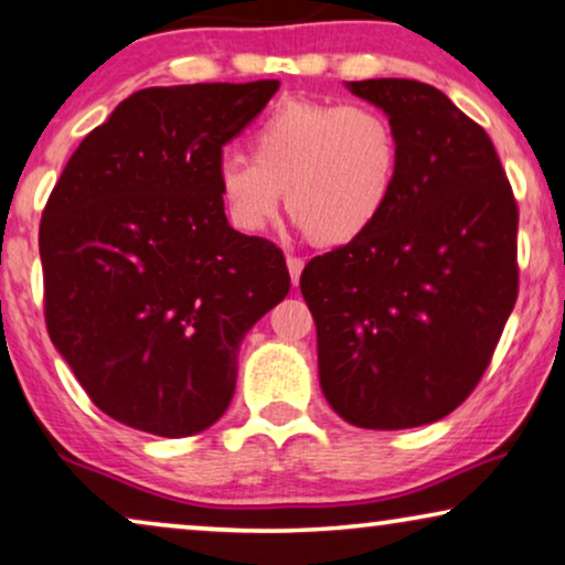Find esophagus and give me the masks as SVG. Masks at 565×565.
<instances>
[{"label":"esophagus","instance_id":"esophagus-1","mask_svg":"<svg viewBox=\"0 0 565 565\" xmlns=\"http://www.w3.org/2000/svg\"><path fill=\"white\" fill-rule=\"evenodd\" d=\"M287 268H289V276H291V284H299V276H302V268H305V260L297 258V255H289L287 258Z\"/></svg>","mask_w":565,"mask_h":565}]
</instances>
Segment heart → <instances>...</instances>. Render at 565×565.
I'll list each match as a JSON object with an SVG mask.
<instances>
[{"mask_svg": "<svg viewBox=\"0 0 565 565\" xmlns=\"http://www.w3.org/2000/svg\"><path fill=\"white\" fill-rule=\"evenodd\" d=\"M250 160L216 157L214 185L230 224L260 235L284 206L315 245L366 235L393 199L401 137L372 105L291 97L274 105L247 137Z\"/></svg>", "mask_w": 565, "mask_h": 565, "instance_id": "obj_1", "label": "heart"}]
</instances>
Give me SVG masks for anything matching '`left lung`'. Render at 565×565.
<instances>
[{
	"instance_id": "left-lung-1",
	"label": "left lung",
	"mask_w": 565,
	"mask_h": 565,
	"mask_svg": "<svg viewBox=\"0 0 565 565\" xmlns=\"http://www.w3.org/2000/svg\"><path fill=\"white\" fill-rule=\"evenodd\" d=\"M345 87L393 120L401 175L377 224L299 278L320 387L359 428L434 424L476 390L514 310L516 201L493 141L441 89Z\"/></svg>"
}]
</instances>
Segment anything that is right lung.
Masks as SVG:
<instances>
[{"instance_id": "obj_1", "label": "right lung", "mask_w": 565, "mask_h": 565, "mask_svg": "<svg viewBox=\"0 0 565 565\" xmlns=\"http://www.w3.org/2000/svg\"><path fill=\"white\" fill-rule=\"evenodd\" d=\"M276 89H139L51 191L38 237L49 335L120 424L170 439L216 424L245 333L289 295L284 253L232 230L214 185L222 147Z\"/></svg>"}]
</instances>
